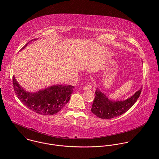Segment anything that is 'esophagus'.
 Returning a JSON list of instances; mask_svg holds the SVG:
<instances>
[{
  "instance_id": "esophagus-1",
  "label": "esophagus",
  "mask_w": 159,
  "mask_h": 159,
  "mask_svg": "<svg viewBox=\"0 0 159 159\" xmlns=\"http://www.w3.org/2000/svg\"><path fill=\"white\" fill-rule=\"evenodd\" d=\"M91 88H92V86H91V85H87V86H86L85 87H84V88H83V89L84 90H90L91 89Z\"/></svg>"
}]
</instances>
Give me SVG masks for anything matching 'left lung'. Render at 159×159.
I'll use <instances>...</instances> for the list:
<instances>
[{
  "label": "left lung",
  "mask_w": 159,
  "mask_h": 159,
  "mask_svg": "<svg viewBox=\"0 0 159 159\" xmlns=\"http://www.w3.org/2000/svg\"><path fill=\"white\" fill-rule=\"evenodd\" d=\"M141 89L142 87L125 100H112L97 88L91 111L97 117L102 119H111L120 116L134 105L140 95Z\"/></svg>",
  "instance_id": "obj_1"
}]
</instances>
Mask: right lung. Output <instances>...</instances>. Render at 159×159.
<instances>
[{
	"label": "right lung",
	"instance_id": "right-lung-1",
	"mask_svg": "<svg viewBox=\"0 0 159 159\" xmlns=\"http://www.w3.org/2000/svg\"><path fill=\"white\" fill-rule=\"evenodd\" d=\"M35 41L34 39L32 41ZM29 42L23 50L29 43ZM13 88L18 98L23 104L32 111L42 115H52L64 107L70 100L75 88L71 85L56 84L35 92L26 91L13 76Z\"/></svg>",
	"mask_w": 159,
	"mask_h": 159
}]
</instances>
